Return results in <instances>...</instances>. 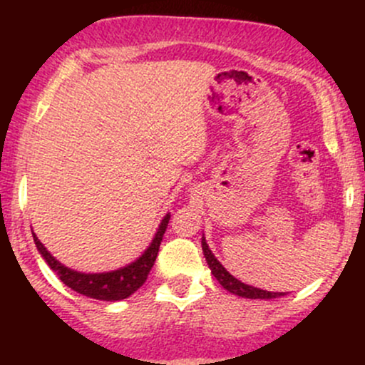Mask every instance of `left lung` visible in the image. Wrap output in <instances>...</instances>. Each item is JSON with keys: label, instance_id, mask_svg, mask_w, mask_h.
<instances>
[{"label": "left lung", "instance_id": "1", "mask_svg": "<svg viewBox=\"0 0 365 365\" xmlns=\"http://www.w3.org/2000/svg\"><path fill=\"white\" fill-rule=\"evenodd\" d=\"M202 252L209 264V267H211V273L215 274V278L220 282V284L225 288V290L233 293V295L244 297V299H266V300L284 295L283 292H266V290H261V288L250 287V284L242 283L240 279L235 278V276L230 274L228 271L223 267V264L217 261V259L215 257V254L211 252V249H209L206 238L204 237H202Z\"/></svg>", "mask_w": 365, "mask_h": 365}]
</instances>
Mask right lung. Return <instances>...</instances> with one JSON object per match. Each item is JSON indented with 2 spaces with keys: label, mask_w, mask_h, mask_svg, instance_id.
<instances>
[{
  "label": "right lung",
  "mask_w": 365,
  "mask_h": 365,
  "mask_svg": "<svg viewBox=\"0 0 365 365\" xmlns=\"http://www.w3.org/2000/svg\"><path fill=\"white\" fill-rule=\"evenodd\" d=\"M168 221L170 215H166L163 217L161 225H159L156 235H154L150 245L144 250V254H142L137 261H133L132 264H128V266L125 267H120V269L110 271V273H78V271L70 269V267H66L65 264L56 261V259L48 252V249L41 244V240L36 237L34 232H32V237H34L36 247L37 250H39V254L43 255V259L48 262V266L58 274V278H60L66 287L72 288L73 292L81 293V295L89 297V299L115 302V300L127 299V297L135 293L142 284L145 283L150 267L154 266V261H156L158 257L159 245H161L163 235H165Z\"/></svg>",
  "instance_id": "right-lung-1"
}]
</instances>
